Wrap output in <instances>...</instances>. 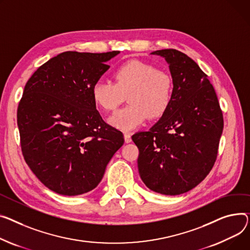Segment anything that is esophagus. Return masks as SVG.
Returning <instances> with one entry per match:
<instances>
[{"instance_id":"34e87169","label":"esophagus","mask_w":250,"mask_h":250,"mask_svg":"<svg viewBox=\"0 0 250 250\" xmlns=\"http://www.w3.org/2000/svg\"><path fill=\"white\" fill-rule=\"evenodd\" d=\"M124 136H125V143H130V142H131V136H130L129 132L125 131Z\"/></svg>"}]
</instances>
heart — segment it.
<instances>
[{"label": "heart", "mask_w": 250, "mask_h": 250, "mask_svg": "<svg viewBox=\"0 0 250 250\" xmlns=\"http://www.w3.org/2000/svg\"><path fill=\"white\" fill-rule=\"evenodd\" d=\"M113 82L99 80L92 87L94 104L105 111H113L127 94L125 108L115 112L109 123L123 130L142 125L147 116L159 119L169 108L174 93L173 77L154 65L131 60L113 73Z\"/></svg>", "instance_id": "b5f03b06"}]
</instances>
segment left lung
I'll use <instances>...</instances> for the list:
<instances>
[{"instance_id": "left-lung-1", "label": "left lung", "mask_w": 250, "mask_h": 250, "mask_svg": "<svg viewBox=\"0 0 250 250\" xmlns=\"http://www.w3.org/2000/svg\"><path fill=\"white\" fill-rule=\"evenodd\" d=\"M169 64L172 103L148 131L131 137L146 186L164 195L186 193L201 183L217 159L223 114L213 85L198 64L176 49L153 52Z\"/></svg>"}]
</instances>
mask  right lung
<instances>
[{"mask_svg":"<svg viewBox=\"0 0 250 250\" xmlns=\"http://www.w3.org/2000/svg\"><path fill=\"white\" fill-rule=\"evenodd\" d=\"M120 51H66L27 81L17 111L22 154L51 191L77 196L93 190L124 145L123 132L96 109L92 87Z\"/></svg>","mask_w":250,"mask_h":250,"instance_id":"right-lung-1","label":"right lung"}]
</instances>
